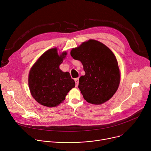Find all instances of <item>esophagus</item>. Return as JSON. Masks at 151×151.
<instances>
[{"instance_id":"obj_1","label":"esophagus","mask_w":151,"mask_h":151,"mask_svg":"<svg viewBox=\"0 0 151 151\" xmlns=\"http://www.w3.org/2000/svg\"><path fill=\"white\" fill-rule=\"evenodd\" d=\"M75 83H76V86L77 87V86H78V84H79V78H75Z\"/></svg>"}]
</instances>
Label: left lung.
Masks as SVG:
<instances>
[{
    "mask_svg": "<svg viewBox=\"0 0 151 151\" xmlns=\"http://www.w3.org/2000/svg\"><path fill=\"white\" fill-rule=\"evenodd\" d=\"M70 55L81 61L85 72L80 77L78 85L84 99L100 104L111 99L120 82L118 61L111 50L102 43L91 39L73 48Z\"/></svg>",
    "mask_w": 151,
    "mask_h": 151,
    "instance_id": "obj_1",
    "label": "left lung"
}]
</instances>
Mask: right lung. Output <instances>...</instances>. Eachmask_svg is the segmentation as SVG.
<instances>
[{
    "label": "right lung",
    "mask_w": 151,
    "mask_h": 151,
    "mask_svg": "<svg viewBox=\"0 0 151 151\" xmlns=\"http://www.w3.org/2000/svg\"><path fill=\"white\" fill-rule=\"evenodd\" d=\"M66 52L58 55L56 48L43 54L32 68L29 85L33 97L42 105L55 107L62 103L68 92L75 86L69 72H63L59 66Z\"/></svg>",
    "instance_id": "right-lung-1"
}]
</instances>
